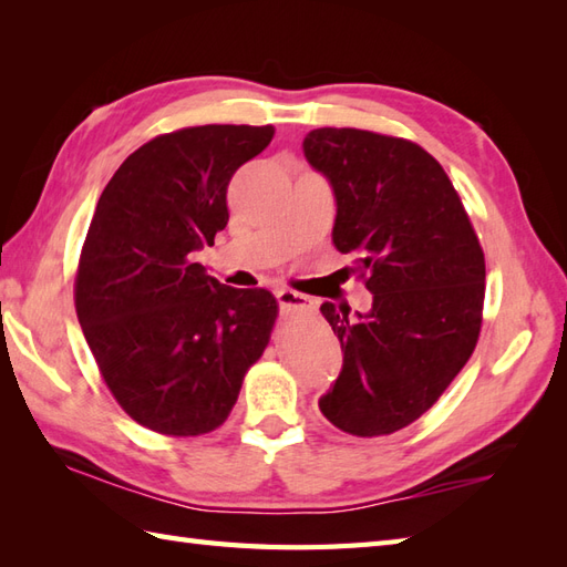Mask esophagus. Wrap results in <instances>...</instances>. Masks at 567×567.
Here are the masks:
<instances>
[{"instance_id": "esophagus-1", "label": "esophagus", "mask_w": 567, "mask_h": 567, "mask_svg": "<svg viewBox=\"0 0 567 567\" xmlns=\"http://www.w3.org/2000/svg\"><path fill=\"white\" fill-rule=\"evenodd\" d=\"M277 302H280L282 311H295V309L315 311V299H309L307 295H299L295 290H280V292H277Z\"/></svg>"}]
</instances>
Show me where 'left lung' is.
<instances>
[{"label": "left lung", "instance_id": "obj_1", "mask_svg": "<svg viewBox=\"0 0 567 567\" xmlns=\"http://www.w3.org/2000/svg\"><path fill=\"white\" fill-rule=\"evenodd\" d=\"M305 155L333 187V246L353 252L372 292L368 317L321 305L343 370L319 409L351 436H390L429 412L473 355L485 252L451 177L419 143L315 128Z\"/></svg>", "mask_w": 567, "mask_h": 567}]
</instances>
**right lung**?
Here are the masks:
<instances>
[{"label": "right lung", "instance_id": "obj_1", "mask_svg": "<svg viewBox=\"0 0 567 567\" xmlns=\"http://www.w3.org/2000/svg\"><path fill=\"white\" fill-rule=\"evenodd\" d=\"M275 128L185 126L143 143L94 209L75 311L118 406L163 436H204L231 414L277 319L268 290H236L195 262L228 224L226 189Z\"/></svg>", "mask_w": 567, "mask_h": 567}]
</instances>
